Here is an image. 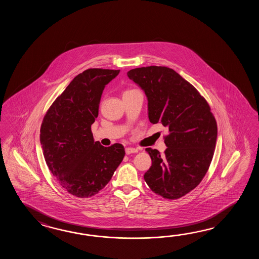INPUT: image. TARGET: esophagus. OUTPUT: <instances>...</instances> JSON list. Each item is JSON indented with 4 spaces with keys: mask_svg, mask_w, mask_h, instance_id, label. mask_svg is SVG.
I'll list each match as a JSON object with an SVG mask.
<instances>
[{
    "mask_svg": "<svg viewBox=\"0 0 259 259\" xmlns=\"http://www.w3.org/2000/svg\"><path fill=\"white\" fill-rule=\"evenodd\" d=\"M139 151H138V149L136 148H132V147H127L126 148V154H134V153H138Z\"/></svg>",
    "mask_w": 259,
    "mask_h": 259,
    "instance_id": "obj_1",
    "label": "esophagus"
}]
</instances>
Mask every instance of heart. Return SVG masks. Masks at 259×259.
<instances>
[{
	"instance_id": "b5f03b06",
	"label": "heart",
	"mask_w": 259,
	"mask_h": 259,
	"mask_svg": "<svg viewBox=\"0 0 259 259\" xmlns=\"http://www.w3.org/2000/svg\"><path fill=\"white\" fill-rule=\"evenodd\" d=\"M128 92H132V91H127V92H126V93H128Z\"/></svg>"
}]
</instances>
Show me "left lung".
Segmentation results:
<instances>
[{"mask_svg": "<svg viewBox=\"0 0 259 259\" xmlns=\"http://www.w3.org/2000/svg\"><path fill=\"white\" fill-rule=\"evenodd\" d=\"M127 77L147 96L150 122L168 127L164 155L146 148L152 165L144 181L163 198H181L198 186L209 168L218 136L215 117L198 91L169 67H138Z\"/></svg>", "mask_w": 259, "mask_h": 259, "instance_id": "left-lung-1", "label": "left lung"}]
</instances>
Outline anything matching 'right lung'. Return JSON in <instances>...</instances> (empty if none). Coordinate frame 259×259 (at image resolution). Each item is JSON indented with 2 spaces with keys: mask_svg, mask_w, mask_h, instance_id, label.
Listing matches in <instances>:
<instances>
[{
  "mask_svg": "<svg viewBox=\"0 0 259 259\" xmlns=\"http://www.w3.org/2000/svg\"><path fill=\"white\" fill-rule=\"evenodd\" d=\"M120 70L89 68L73 78L46 112L39 140L44 159L67 193L88 198L99 193L125 155L120 143L94 142L92 125L98 116L105 85Z\"/></svg>",
  "mask_w": 259,
  "mask_h": 259,
  "instance_id": "right-lung-1",
  "label": "right lung"
}]
</instances>
